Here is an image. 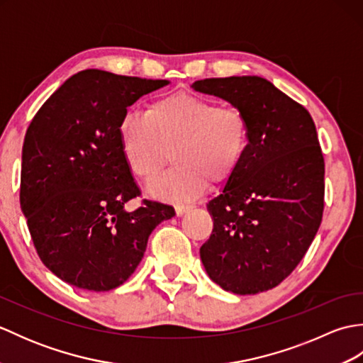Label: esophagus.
I'll use <instances>...</instances> for the list:
<instances>
[{
	"instance_id": "34e87169",
	"label": "esophagus",
	"mask_w": 363,
	"mask_h": 363,
	"mask_svg": "<svg viewBox=\"0 0 363 363\" xmlns=\"http://www.w3.org/2000/svg\"><path fill=\"white\" fill-rule=\"evenodd\" d=\"M191 209H194V206H190V204H177L176 206V213L177 215H184V213L191 211Z\"/></svg>"
}]
</instances>
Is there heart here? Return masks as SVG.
I'll list each match as a JSON object with an SVG mask.
<instances>
[{"mask_svg": "<svg viewBox=\"0 0 363 363\" xmlns=\"http://www.w3.org/2000/svg\"><path fill=\"white\" fill-rule=\"evenodd\" d=\"M117 130L123 157L143 181L154 179L173 151L176 167L150 186V194L165 201H187L204 194L211 181L233 179L251 142L242 111L189 91L154 99L145 113L126 112Z\"/></svg>", "mask_w": 363, "mask_h": 363, "instance_id": "obj_1", "label": "heart"}]
</instances>
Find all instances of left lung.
<instances>
[{"instance_id": "1", "label": "left lung", "mask_w": 363, "mask_h": 363, "mask_svg": "<svg viewBox=\"0 0 363 363\" xmlns=\"http://www.w3.org/2000/svg\"><path fill=\"white\" fill-rule=\"evenodd\" d=\"M245 113L250 150L207 204L213 229L199 254L213 282L237 295L279 285L309 250L325 209V159L311 113L259 76L194 82Z\"/></svg>"}]
</instances>
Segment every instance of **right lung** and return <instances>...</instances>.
<instances>
[{"instance_id":"obj_1","label":"right lung","mask_w":363,"mask_h":363,"mask_svg":"<svg viewBox=\"0 0 363 363\" xmlns=\"http://www.w3.org/2000/svg\"><path fill=\"white\" fill-rule=\"evenodd\" d=\"M84 70L46 99L26 130L20 206L45 267L78 289H117L135 272L148 237L174 209L143 199L123 157L118 121L138 98L167 86Z\"/></svg>"}]
</instances>
